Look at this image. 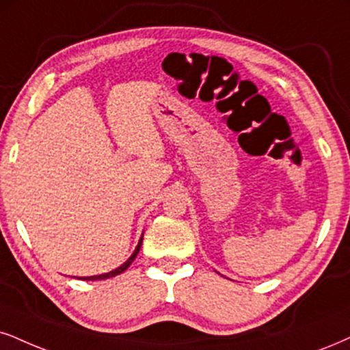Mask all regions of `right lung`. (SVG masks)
Segmentation results:
<instances>
[{
  "label": "right lung",
  "instance_id": "1",
  "mask_svg": "<svg viewBox=\"0 0 350 350\" xmlns=\"http://www.w3.org/2000/svg\"><path fill=\"white\" fill-rule=\"evenodd\" d=\"M141 243H142V239L139 240V243H137V247H136V250H135V253L131 254V256H129V260L126 261V262H123L122 266L120 267H116V269H113V271H110V273H107V274H98V275H90V278H79V279H83V280H102V279H107V278H113V275H116V274H122L123 271H126L128 269V266L131 265L133 261H135V258L137 256V253H139V248H141Z\"/></svg>",
  "mask_w": 350,
  "mask_h": 350
}]
</instances>
